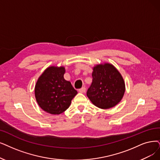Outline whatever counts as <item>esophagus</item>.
<instances>
[{"instance_id":"34e87169","label":"esophagus","mask_w":160,"mask_h":160,"mask_svg":"<svg viewBox=\"0 0 160 160\" xmlns=\"http://www.w3.org/2000/svg\"><path fill=\"white\" fill-rule=\"evenodd\" d=\"M79 91L80 92H81V93H84V92H85V91H86V88H85V87H82L81 88L79 89Z\"/></svg>"}]
</instances>
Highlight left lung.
Wrapping results in <instances>:
<instances>
[{
    "label": "left lung",
    "mask_w": 160,
    "mask_h": 160,
    "mask_svg": "<svg viewBox=\"0 0 160 160\" xmlns=\"http://www.w3.org/2000/svg\"><path fill=\"white\" fill-rule=\"evenodd\" d=\"M92 69V82L87 92L88 98L101 109H109L116 106L125 91L122 75L109 63L97 64Z\"/></svg>",
    "instance_id": "8db88e82"
}]
</instances>
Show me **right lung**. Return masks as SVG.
Segmentation results:
<instances>
[{
  "instance_id": "1",
  "label": "right lung",
  "mask_w": 160,
  "mask_h": 160,
  "mask_svg": "<svg viewBox=\"0 0 160 160\" xmlns=\"http://www.w3.org/2000/svg\"><path fill=\"white\" fill-rule=\"evenodd\" d=\"M63 66H50L38 78L35 87L37 104L42 110L52 115L65 112L78 94L71 82L65 80Z\"/></svg>"
}]
</instances>
